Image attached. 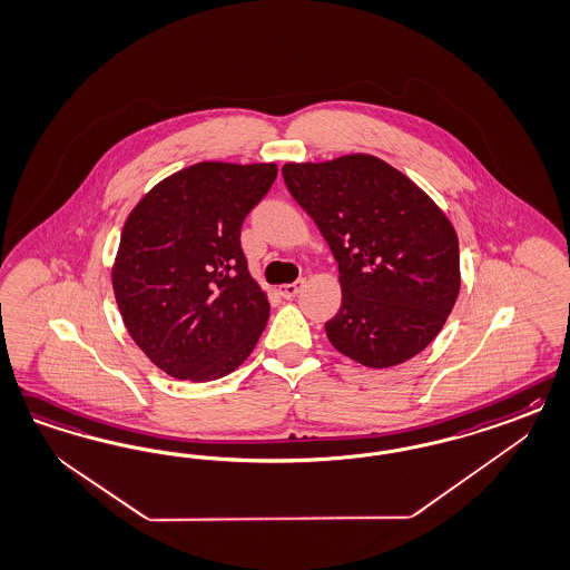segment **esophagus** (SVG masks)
<instances>
[{"label":"esophagus","instance_id":"1","mask_svg":"<svg viewBox=\"0 0 570 570\" xmlns=\"http://www.w3.org/2000/svg\"><path fill=\"white\" fill-rule=\"evenodd\" d=\"M306 285V278H297L295 283H285V285H278V294L283 295L285 299H292L295 295L302 292V287Z\"/></svg>","mask_w":570,"mask_h":570}]
</instances>
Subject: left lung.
<instances>
[{
  "label": "left lung",
  "mask_w": 570,
  "mask_h": 570,
  "mask_svg": "<svg viewBox=\"0 0 570 570\" xmlns=\"http://www.w3.org/2000/svg\"><path fill=\"white\" fill-rule=\"evenodd\" d=\"M283 178L337 262L333 348L365 367L401 365L446 323L460 295L453 224L403 171L373 155L285 164Z\"/></svg>",
  "instance_id": "1"
}]
</instances>
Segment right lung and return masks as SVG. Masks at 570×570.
<instances>
[{
  "mask_svg": "<svg viewBox=\"0 0 570 570\" xmlns=\"http://www.w3.org/2000/svg\"><path fill=\"white\" fill-rule=\"evenodd\" d=\"M275 164L203 161L153 186L131 209L112 264L126 330L176 380L212 382L256 348L271 316L247 271L240 226Z\"/></svg>",
  "mask_w": 570,
  "mask_h": 570,
  "instance_id": "obj_1",
  "label": "right lung"
}]
</instances>
